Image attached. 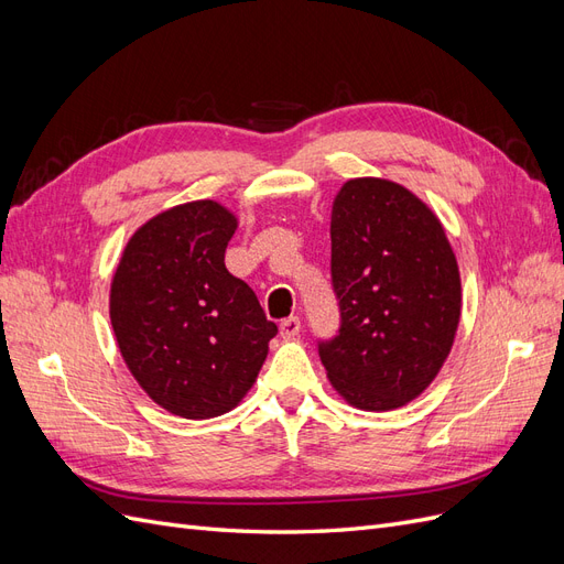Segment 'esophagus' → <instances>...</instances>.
<instances>
[{
    "instance_id": "1",
    "label": "esophagus",
    "mask_w": 564,
    "mask_h": 564,
    "mask_svg": "<svg viewBox=\"0 0 564 564\" xmlns=\"http://www.w3.org/2000/svg\"><path fill=\"white\" fill-rule=\"evenodd\" d=\"M301 332V319L299 317H286L280 322V334L282 338H294Z\"/></svg>"
}]
</instances>
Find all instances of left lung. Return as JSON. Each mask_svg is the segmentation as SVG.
Returning a JSON list of instances; mask_svg holds the SVG:
<instances>
[{
	"instance_id": "left-lung-1",
	"label": "left lung",
	"mask_w": 564,
	"mask_h": 564,
	"mask_svg": "<svg viewBox=\"0 0 564 564\" xmlns=\"http://www.w3.org/2000/svg\"><path fill=\"white\" fill-rule=\"evenodd\" d=\"M338 336L319 344L348 404L390 412L433 383L454 346L460 275L433 209L404 185L350 178L332 204Z\"/></svg>"
}]
</instances>
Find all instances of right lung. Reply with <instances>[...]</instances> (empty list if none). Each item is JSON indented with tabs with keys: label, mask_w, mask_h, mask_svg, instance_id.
Returning <instances> with one entry per match:
<instances>
[{
	"label": "right lung",
	"mask_w": 564,
	"mask_h": 564,
	"mask_svg": "<svg viewBox=\"0 0 564 564\" xmlns=\"http://www.w3.org/2000/svg\"><path fill=\"white\" fill-rule=\"evenodd\" d=\"M235 230L224 204H178L131 235L112 275L119 352L148 398L183 419L240 404L278 334L251 286L226 268Z\"/></svg>",
	"instance_id": "right-lung-1"
}]
</instances>
